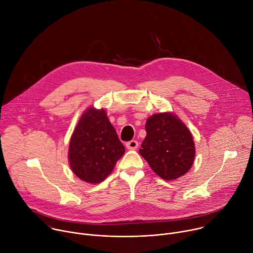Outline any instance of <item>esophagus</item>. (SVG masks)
<instances>
[{
	"instance_id": "esophagus-1",
	"label": "esophagus",
	"mask_w": 253,
	"mask_h": 253,
	"mask_svg": "<svg viewBox=\"0 0 253 253\" xmlns=\"http://www.w3.org/2000/svg\"><path fill=\"white\" fill-rule=\"evenodd\" d=\"M126 147L129 150H136L138 148V142L136 140H131L126 143Z\"/></svg>"
}]
</instances>
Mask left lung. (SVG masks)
<instances>
[{
    "mask_svg": "<svg viewBox=\"0 0 253 253\" xmlns=\"http://www.w3.org/2000/svg\"><path fill=\"white\" fill-rule=\"evenodd\" d=\"M140 155L163 180L171 181L185 175L194 162L195 144L187 126L175 113L150 116Z\"/></svg>",
    "mask_w": 253,
    "mask_h": 253,
    "instance_id": "8db88e82",
    "label": "left lung"
}]
</instances>
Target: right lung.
Masks as SVG:
<instances>
[{
	"mask_svg": "<svg viewBox=\"0 0 253 253\" xmlns=\"http://www.w3.org/2000/svg\"><path fill=\"white\" fill-rule=\"evenodd\" d=\"M125 147L106 111L87 108L71 136L69 165L82 181L98 184L109 175L124 155Z\"/></svg>",
	"mask_w": 253,
	"mask_h": 253,
	"instance_id": "right-lung-1",
	"label": "right lung"
}]
</instances>
